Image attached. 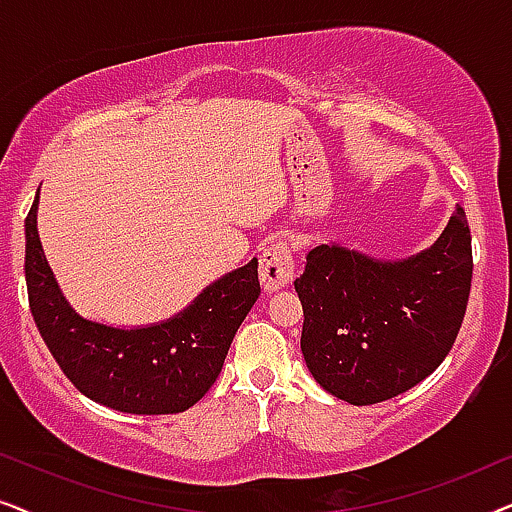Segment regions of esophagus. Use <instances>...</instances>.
<instances>
[{
    "mask_svg": "<svg viewBox=\"0 0 512 512\" xmlns=\"http://www.w3.org/2000/svg\"><path fill=\"white\" fill-rule=\"evenodd\" d=\"M296 277V263H293L291 244L284 240L270 242L261 254V282L265 291H277L291 284Z\"/></svg>",
    "mask_w": 512,
    "mask_h": 512,
    "instance_id": "1",
    "label": "esophagus"
}]
</instances>
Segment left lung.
I'll use <instances>...</instances> for the list:
<instances>
[{
  "mask_svg": "<svg viewBox=\"0 0 512 512\" xmlns=\"http://www.w3.org/2000/svg\"><path fill=\"white\" fill-rule=\"evenodd\" d=\"M305 363L352 405L389 401L429 377L457 340L473 277L471 228L457 207L438 242L408 261H375L338 244L305 256Z\"/></svg>",
  "mask_w": 512,
  "mask_h": 512,
  "instance_id": "1",
  "label": "left lung"
}]
</instances>
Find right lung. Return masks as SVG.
I'll use <instances>...</instances> for the list:
<instances>
[{
	"label": "right lung",
	"instance_id": "add662e5",
	"mask_svg": "<svg viewBox=\"0 0 512 512\" xmlns=\"http://www.w3.org/2000/svg\"><path fill=\"white\" fill-rule=\"evenodd\" d=\"M39 193L25 219V282L46 347L90 401L130 415H177L219 377L237 328L261 296L258 261L207 286L191 307L149 328L81 319L58 289L37 233Z\"/></svg>",
	"mask_w": 512,
	"mask_h": 512
}]
</instances>
